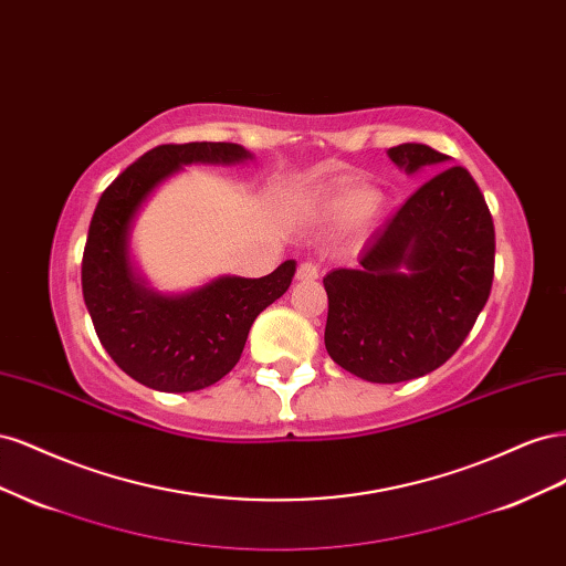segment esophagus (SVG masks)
<instances>
[{"mask_svg": "<svg viewBox=\"0 0 566 566\" xmlns=\"http://www.w3.org/2000/svg\"><path fill=\"white\" fill-rule=\"evenodd\" d=\"M318 279V266L312 264V262H302L297 266V281L302 283H310V281H316Z\"/></svg>", "mask_w": 566, "mask_h": 566, "instance_id": "esophagus-1", "label": "esophagus"}]
</instances>
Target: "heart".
Listing matches in <instances>:
<instances>
[{
  "label": "heart",
  "mask_w": 566,
  "mask_h": 566,
  "mask_svg": "<svg viewBox=\"0 0 566 566\" xmlns=\"http://www.w3.org/2000/svg\"><path fill=\"white\" fill-rule=\"evenodd\" d=\"M375 198L378 196L368 186H345L318 205V219L333 229L352 227L364 214L378 212L380 202Z\"/></svg>",
  "instance_id": "obj_1"
}]
</instances>
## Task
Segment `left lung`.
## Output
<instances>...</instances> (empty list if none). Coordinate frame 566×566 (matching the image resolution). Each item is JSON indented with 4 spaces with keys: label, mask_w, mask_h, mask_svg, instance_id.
<instances>
[{
    "label": "left lung",
    "mask_w": 566,
    "mask_h": 566,
    "mask_svg": "<svg viewBox=\"0 0 566 566\" xmlns=\"http://www.w3.org/2000/svg\"><path fill=\"white\" fill-rule=\"evenodd\" d=\"M408 175L449 156L401 144L387 150ZM495 231L465 167H443L410 196L358 252L356 269H333L325 349L356 378L406 382L458 352L493 283Z\"/></svg>",
    "instance_id": "obj_1"
}]
</instances>
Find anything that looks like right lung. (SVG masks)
<instances>
[{
  "label": "right lung",
  "mask_w": 566,
  "mask_h": 566,
  "mask_svg": "<svg viewBox=\"0 0 566 566\" xmlns=\"http://www.w3.org/2000/svg\"><path fill=\"white\" fill-rule=\"evenodd\" d=\"M238 144H165L132 163L98 198L82 254V295L94 331L129 378L158 391H196L238 364L254 318L293 283L295 260L262 279L221 276L184 295L146 287L129 262V231L153 188L184 165H233Z\"/></svg>",
  "instance_id": "obj_1"
}]
</instances>
